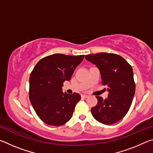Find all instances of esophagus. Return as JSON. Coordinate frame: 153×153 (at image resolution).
<instances>
[{
  "instance_id": "obj_1",
  "label": "esophagus",
  "mask_w": 153,
  "mask_h": 153,
  "mask_svg": "<svg viewBox=\"0 0 153 153\" xmlns=\"http://www.w3.org/2000/svg\"><path fill=\"white\" fill-rule=\"evenodd\" d=\"M81 97H82V98H86L88 97V95H86V94H82V95L81 96Z\"/></svg>"
}]
</instances>
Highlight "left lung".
I'll use <instances>...</instances> for the list:
<instances>
[{"label":"left lung","instance_id":"8db88e82","mask_svg":"<svg viewBox=\"0 0 153 153\" xmlns=\"http://www.w3.org/2000/svg\"><path fill=\"white\" fill-rule=\"evenodd\" d=\"M96 65L101 75V84L108 86V98L96 97L97 105L91 108L96 120L105 125L120 121L128 112L136 90L132 67L122 56L100 53L85 56Z\"/></svg>","mask_w":153,"mask_h":153}]
</instances>
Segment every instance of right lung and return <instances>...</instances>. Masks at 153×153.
I'll return each instance as SVG.
<instances>
[{
	"label": "right lung",
	"instance_id": "right-lung-1",
	"mask_svg": "<svg viewBox=\"0 0 153 153\" xmlns=\"http://www.w3.org/2000/svg\"><path fill=\"white\" fill-rule=\"evenodd\" d=\"M84 57L54 54L40 60L31 72L29 98L37 115L45 123L59 126L71 118L81 96L63 93L62 86L65 81L70 80Z\"/></svg>",
	"mask_w": 153,
	"mask_h": 153
}]
</instances>
